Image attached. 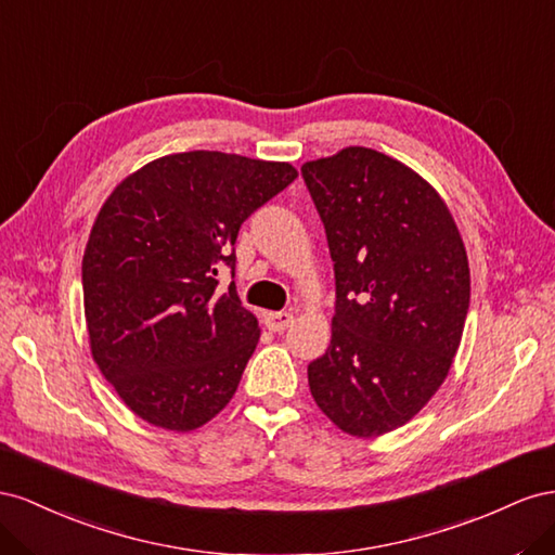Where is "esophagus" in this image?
I'll use <instances>...</instances> for the list:
<instances>
[{
  "label": "esophagus",
  "instance_id": "obj_1",
  "mask_svg": "<svg viewBox=\"0 0 555 555\" xmlns=\"http://www.w3.org/2000/svg\"><path fill=\"white\" fill-rule=\"evenodd\" d=\"M295 321V315L291 311H269L264 313V325L272 332H283L288 330Z\"/></svg>",
  "mask_w": 555,
  "mask_h": 555
}]
</instances>
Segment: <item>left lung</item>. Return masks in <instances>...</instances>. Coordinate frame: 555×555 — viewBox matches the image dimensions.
<instances>
[{"mask_svg":"<svg viewBox=\"0 0 555 555\" xmlns=\"http://www.w3.org/2000/svg\"><path fill=\"white\" fill-rule=\"evenodd\" d=\"M327 234L337 305L309 388L339 430L378 437L430 402L469 309L463 236L437 190L395 157L348 146L302 165Z\"/></svg>","mask_w":555,"mask_h":555,"instance_id":"left-lung-1","label":"left lung"}]
</instances>
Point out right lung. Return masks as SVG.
<instances>
[{
  "instance_id": "right-lung-1",
  "label": "right lung",
  "mask_w": 555,
  "mask_h": 555,
  "mask_svg": "<svg viewBox=\"0 0 555 555\" xmlns=\"http://www.w3.org/2000/svg\"><path fill=\"white\" fill-rule=\"evenodd\" d=\"M297 179L288 163L190 151L122 179L94 218L83 253L90 353L146 423L197 430L225 409L260 339L234 283L244 220Z\"/></svg>"
}]
</instances>
